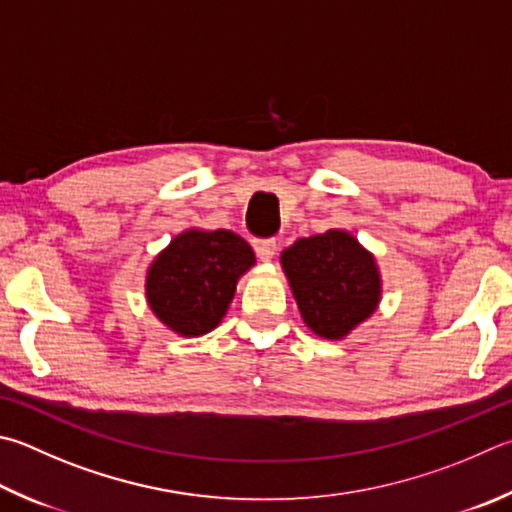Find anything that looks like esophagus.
<instances>
[{
	"label": "esophagus",
	"mask_w": 512,
	"mask_h": 512,
	"mask_svg": "<svg viewBox=\"0 0 512 512\" xmlns=\"http://www.w3.org/2000/svg\"><path fill=\"white\" fill-rule=\"evenodd\" d=\"M255 253L257 257L262 259V262H268V259H273V255L277 253V241L275 239H255Z\"/></svg>",
	"instance_id": "1"
}]
</instances>
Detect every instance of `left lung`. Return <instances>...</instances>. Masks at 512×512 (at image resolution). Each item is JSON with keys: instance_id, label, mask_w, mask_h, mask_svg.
<instances>
[{"instance_id": "obj_1", "label": "left lung", "mask_w": 512, "mask_h": 512, "mask_svg": "<svg viewBox=\"0 0 512 512\" xmlns=\"http://www.w3.org/2000/svg\"><path fill=\"white\" fill-rule=\"evenodd\" d=\"M280 262L302 320L315 336L342 340L376 311V259L347 230L297 239Z\"/></svg>"}]
</instances>
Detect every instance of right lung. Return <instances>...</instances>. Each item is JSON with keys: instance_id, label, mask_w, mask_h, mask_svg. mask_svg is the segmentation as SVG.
Listing matches in <instances>:
<instances>
[{"instance_id": "right-lung-1", "label": "right lung", "mask_w": 512, "mask_h": 512, "mask_svg": "<svg viewBox=\"0 0 512 512\" xmlns=\"http://www.w3.org/2000/svg\"><path fill=\"white\" fill-rule=\"evenodd\" d=\"M253 264V248L235 232L183 230L147 271V304L167 329L199 338L224 320L237 280Z\"/></svg>"}]
</instances>
